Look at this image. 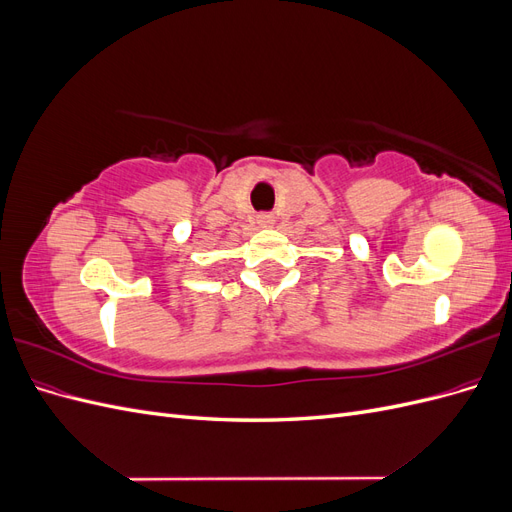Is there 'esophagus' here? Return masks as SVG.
Segmentation results:
<instances>
[{
    "label": "esophagus",
    "mask_w": 512,
    "mask_h": 512,
    "mask_svg": "<svg viewBox=\"0 0 512 512\" xmlns=\"http://www.w3.org/2000/svg\"><path fill=\"white\" fill-rule=\"evenodd\" d=\"M258 224L262 226V228H271L273 224H275V218L271 213H262V215H258Z\"/></svg>",
    "instance_id": "1"
}]
</instances>
